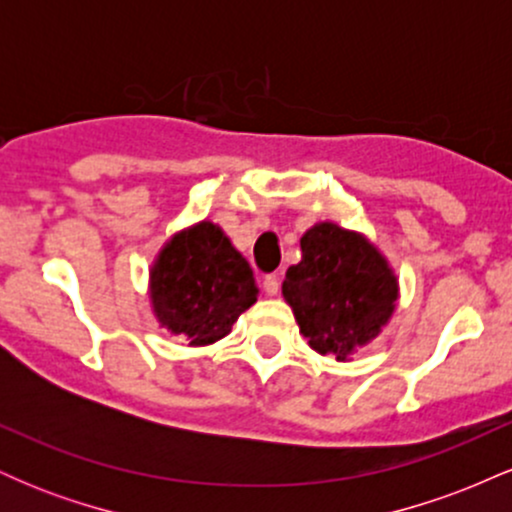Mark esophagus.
Returning a JSON list of instances; mask_svg holds the SVG:
<instances>
[{
  "label": "esophagus",
  "instance_id": "obj_1",
  "mask_svg": "<svg viewBox=\"0 0 512 512\" xmlns=\"http://www.w3.org/2000/svg\"><path fill=\"white\" fill-rule=\"evenodd\" d=\"M262 289H264V293H267V296H276V293H279V279H276L274 274L264 276Z\"/></svg>",
  "mask_w": 512,
  "mask_h": 512
}]
</instances>
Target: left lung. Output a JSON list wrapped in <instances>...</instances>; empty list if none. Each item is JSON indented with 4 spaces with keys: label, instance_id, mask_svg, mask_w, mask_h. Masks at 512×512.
<instances>
[{
    "label": "left lung",
    "instance_id": "1",
    "mask_svg": "<svg viewBox=\"0 0 512 512\" xmlns=\"http://www.w3.org/2000/svg\"><path fill=\"white\" fill-rule=\"evenodd\" d=\"M301 250V262L286 269L284 301L310 349L351 361L395 315V269L368 236L334 221L313 223Z\"/></svg>",
    "mask_w": 512,
    "mask_h": 512
}]
</instances>
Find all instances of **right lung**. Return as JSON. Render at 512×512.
I'll use <instances>...</instances> for the list:
<instances>
[{"label":"right lung","mask_w":512,"mask_h":512,"mask_svg":"<svg viewBox=\"0 0 512 512\" xmlns=\"http://www.w3.org/2000/svg\"><path fill=\"white\" fill-rule=\"evenodd\" d=\"M257 296L248 260L207 219L175 231L149 267L151 313L187 346L219 342Z\"/></svg>","instance_id":"obj_1"}]
</instances>
